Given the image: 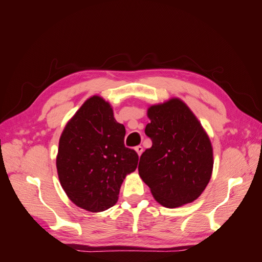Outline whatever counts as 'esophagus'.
I'll list each match as a JSON object with an SVG mask.
<instances>
[{"label":"esophagus","mask_w":262,"mask_h":262,"mask_svg":"<svg viewBox=\"0 0 262 262\" xmlns=\"http://www.w3.org/2000/svg\"><path fill=\"white\" fill-rule=\"evenodd\" d=\"M134 149H136V152L138 153V155H139V156H141L142 152H143V147H142V146H137V147L134 148Z\"/></svg>","instance_id":"obj_1"}]
</instances>
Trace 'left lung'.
I'll return each mask as SVG.
<instances>
[{
	"label": "left lung",
	"mask_w": 262,
	"mask_h": 262,
	"mask_svg": "<svg viewBox=\"0 0 262 262\" xmlns=\"http://www.w3.org/2000/svg\"><path fill=\"white\" fill-rule=\"evenodd\" d=\"M145 134L152 147L140 157L139 175L166 208L191 203L204 191L213 170L210 138L190 108L170 98L147 109Z\"/></svg>",
	"instance_id": "obj_1"
}]
</instances>
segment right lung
Instances as JSON below:
<instances>
[{"label":"right lung","mask_w":262,"mask_h":262,"mask_svg":"<svg viewBox=\"0 0 262 262\" xmlns=\"http://www.w3.org/2000/svg\"><path fill=\"white\" fill-rule=\"evenodd\" d=\"M124 125L108 101L90 97L63 130L57 155L60 184L78 208L102 212L118 201L123 179L138 167L139 156L125 147Z\"/></svg>","instance_id":"right-lung-1"}]
</instances>
